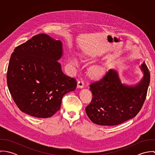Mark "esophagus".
Returning <instances> with one entry per match:
<instances>
[{"instance_id":"esophagus-1","label":"esophagus","mask_w":155,"mask_h":155,"mask_svg":"<svg viewBox=\"0 0 155 155\" xmlns=\"http://www.w3.org/2000/svg\"><path fill=\"white\" fill-rule=\"evenodd\" d=\"M78 87L82 88L84 87V82L83 80H81L78 82Z\"/></svg>"}]
</instances>
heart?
<instances>
[{
    "mask_svg": "<svg viewBox=\"0 0 155 155\" xmlns=\"http://www.w3.org/2000/svg\"><path fill=\"white\" fill-rule=\"evenodd\" d=\"M73 63H74V64H77V62H76L75 60H73Z\"/></svg>",
    "mask_w": 155,
    "mask_h": 155,
    "instance_id": "1",
    "label": "heart"
}]
</instances>
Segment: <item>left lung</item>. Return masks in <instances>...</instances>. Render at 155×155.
Wrapping results in <instances>:
<instances>
[{
    "mask_svg": "<svg viewBox=\"0 0 155 155\" xmlns=\"http://www.w3.org/2000/svg\"><path fill=\"white\" fill-rule=\"evenodd\" d=\"M144 76L134 87L121 84L117 72L109 70L100 80L90 84L93 95L85 109L90 120L100 125L113 126L134 117L141 109L150 84V72L144 63Z\"/></svg>",
    "mask_w": 155,
    "mask_h": 155,
    "instance_id": "1",
    "label": "left lung"
}]
</instances>
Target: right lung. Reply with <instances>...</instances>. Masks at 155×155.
<instances>
[{
	"label": "right lung",
	"instance_id": "add662e5",
	"mask_svg": "<svg viewBox=\"0 0 155 155\" xmlns=\"http://www.w3.org/2000/svg\"><path fill=\"white\" fill-rule=\"evenodd\" d=\"M62 44L45 34L34 36L17 46L7 70V84L20 110L40 118L60 110L63 96L74 91L77 81L61 70Z\"/></svg>",
	"mask_w": 155,
	"mask_h": 155
}]
</instances>
